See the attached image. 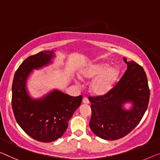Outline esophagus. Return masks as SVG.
Wrapping results in <instances>:
<instances>
[{
    "label": "esophagus",
    "instance_id": "obj_1",
    "mask_svg": "<svg viewBox=\"0 0 160 160\" xmlns=\"http://www.w3.org/2000/svg\"><path fill=\"white\" fill-rule=\"evenodd\" d=\"M82 103H85V104H88V103H90L89 99H88L87 97H85L84 98L82 99Z\"/></svg>",
    "mask_w": 160,
    "mask_h": 160
}]
</instances>
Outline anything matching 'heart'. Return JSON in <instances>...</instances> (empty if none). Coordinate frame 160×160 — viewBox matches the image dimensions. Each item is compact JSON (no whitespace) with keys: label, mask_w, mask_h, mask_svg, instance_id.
<instances>
[{"label":"heart","mask_w":160,"mask_h":160,"mask_svg":"<svg viewBox=\"0 0 160 160\" xmlns=\"http://www.w3.org/2000/svg\"><path fill=\"white\" fill-rule=\"evenodd\" d=\"M82 79L95 78L92 82V90L96 94H104L110 90L117 81L119 70L109 68V64L101 62L95 64L85 68L80 73Z\"/></svg>","instance_id":"b5f03b06"}]
</instances>
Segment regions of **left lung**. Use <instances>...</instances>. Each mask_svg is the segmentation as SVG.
Here are the masks:
<instances>
[{
  "label": "left lung",
  "mask_w": 160,
  "mask_h": 160,
  "mask_svg": "<svg viewBox=\"0 0 160 160\" xmlns=\"http://www.w3.org/2000/svg\"><path fill=\"white\" fill-rule=\"evenodd\" d=\"M127 70L111 89L102 95L88 96L92 116L89 125L95 135L106 140L121 139L139 124L148 107L150 91L144 69L135 62L123 58ZM131 101L130 111L122 104Z\"/></svg>",
  "instance_id": "8db88e82"
}]
</instances>
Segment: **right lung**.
Listing matches in <instances>:
<instances>
[{"mask_svg": "<svg viewBox=\"0 0 160 160\" xmlns=\"http://www.w3.org/2000/svg\"><path fill=\"white\" fill-rule=\"evenodd\" d=\"M54 52L42 51L27 57L16 71L12 84L11 105L18 125L37 141L52 142L61 137L68 127L74 112L80 106L82 96H70L58 90L41 100H32L25 88L32 69L50 62Z\"/></svg>", "mask_w": 160, "mask_h": 160, "instance_id": "right-lung-1", "label": "right lung"}]
</instances>
